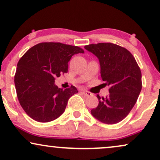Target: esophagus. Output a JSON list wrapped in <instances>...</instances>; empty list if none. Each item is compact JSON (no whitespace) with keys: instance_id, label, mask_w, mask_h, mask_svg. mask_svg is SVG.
<instances>
[{"instance_id":"34e87169","label":"esophagus","mask_w":160,"mask_h":160,"mask_svg":"<svg viewBox=\"0 0 160 160\" xmlns=\"http://www.w3.org/2000/svg\"><path fill=\"white\" fill-rule=\"evenodd\" d=\"M82 93L83 95H86V96H90V95H92V93H91L90 92H89V91H88V90H82Z\"/></svg>"}]
</instances>
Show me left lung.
<instances>
[{
	"mask_svg": "<svg viewBox=\"0 0 160 160\" xmlns=\"http://www.w3.org/2000/svg\"><path fill=\"white\" fill-rule=\"evenodd\" d=\"M84 48L98 58L101 78L109 86L107 97L97 95L99 103L91 114L103 123H119L128 115L140 93V68L127 49L114 43L90 44Z\"/></svg>",
	"mask_w": 160,
	"mask_h": 160,
	"instance_id": "8db88e82",
	"label": "left lung"
}]
</instances>
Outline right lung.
<instances>
[{
  "label": "right lung",
  "mask_w": 160,
  "mask_h": 160,
  "mask_svg": "<svg viewBox=\"0 0 160 160\" xmlns=\"http://www.w3.org/2000/svg\"><path fill=\"white\" fill-rule=\"evenodd\" d=\"M79 53L84 51L78 46L49 42L34 45L20 58L14 75L17 96L33 120L46 123L65 112L68 99L78 90L72 85L59 88L54 82L68 72V62Z\"/></svg>",
  "instance_id": "1"
}]
</instances>
